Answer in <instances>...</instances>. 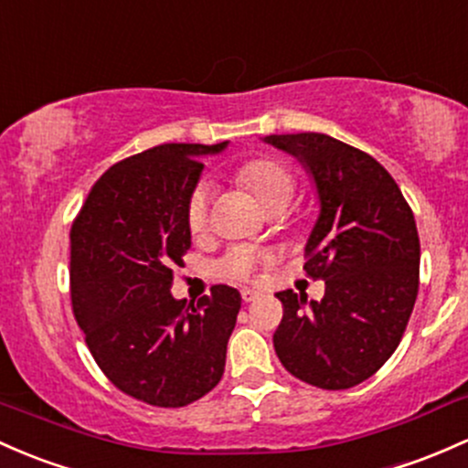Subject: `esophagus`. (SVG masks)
<instances>
[{"label":"esophagus","mask_w":468,"mask_h":468,"mask_svg":"<svg viewBox=\"0 0 468 468\" xmlns=\"http://www.w3.org/2000/svg\"><path fill=\"white\" fill-rule=\"evenodd\" d=\"M240 296H243L245 303H252L254 299H259V292H256V290H252V288H243V290H240Z\"/></svg>","instance_id":"1"}]
</instances>
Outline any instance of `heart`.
<instances>
[{"mask_svg": "<svg viewBox=\"0 0 468 468\" xmlns=\"http://www.w3.org/2000/svg\"><path fill=\"white\" fill-rule=\"evenodd\" d=\"M236 180L256 196L261 207L268 209L272 205H290L294 198L296 180L288 165L276 158H254L236 169ZM209 200L212 189L207 183L198 185L189 196L187 225L194 234H203L209 228ZM272 261L268 250L252 248V245H234L214 263L216 274L228 279H252L256 268Z\"/></svg>", "mask_w": 468, "mask_h": 468, "instance_id": "b5f03b06", "label": "heart"}]
</instances>
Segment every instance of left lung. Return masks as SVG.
<instances>
[{
  "label": "left lung",
  "instance_id": "8db88e82",
  "mask_svg": "<svg viewBox=\"0 0 468 468\" xmlns=\"http://www.w3.org/2000/svg\"><path fill=\"white\" fill-rule=\"evenodd\" d=\"M313 176L319 196L303 270L325 281L321 301L279 292L281 364L324 390L353 388L399 346L420 288V236L393 176L361 149L325 133L265 135Z\"/></svg>",
  "mask_w": 468,
  "mask_h": 468
}]
</instances>
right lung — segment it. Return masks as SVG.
<instances>
[{"label": "right lung", "mask_w": 468, "mask_h": 468, "mask_svg": "<svg viewBox=\"0 0 468 468\" xmlns=\"http://www.w3.org/2000/svg\"><path fill=\"white\" fill-rule=\"evenodd\" d=\"M228 143H169L100 176L71 225V303L89 350L122 393L180 409L207 395L225 370L239 290L185 308L169 288L192 248L187 203L203 163Z\"/></svg>", "instance_id": "obj_1"}]
</instances>
